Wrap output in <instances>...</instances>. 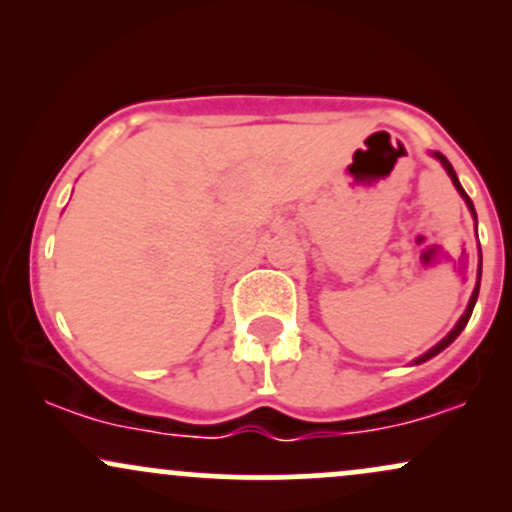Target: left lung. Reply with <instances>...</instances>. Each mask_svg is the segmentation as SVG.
<instances>
[{
    "label": "left lung",
    "instance_id": "1",
    "mask_svg": "<svg viewBox=\"0 0 512 512\" xmlns=\"http://www.w3.org/2000/svg\"><path fill=\"white\" fill-rule=\"evenodd\" d=\"M433 156L438 158L440 163H443V168L448 170V175H450V180H452V185H455V190L460 192L462 195V199L464 202H467V207H469V211H472V216H474V221H477V211H474V204H472V199L467 197V192L462 190V185H460V180H457V175H455V170H452V166H450V161L448 158H445L443 154H438V151H433ZM479 284H481V250H479V274H477V286H474V293H472V298H469V305H467V310H464V315L460 317V322H457L455 327H452V332L448 334V337L443 339V342H438L436 346H433V349H428L426 354H421L419 358H416L414 363H424V361H428V358H433V356H438L440 351L443 349H448V346L455 342L457 337H460V332L464 330V327H467V322H469V317H472V310H474V303H477V296H479Z\"/></svg>",
    "mask_w": 512,
    "mask_h": 512
}]
</instances>
